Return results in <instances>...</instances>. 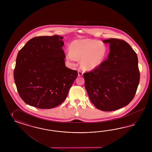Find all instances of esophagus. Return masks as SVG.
I'll return each mask as SVG.
<instances>
[{
    "label": "esophagus",
    "mask_w": 152,
    "mask_h": 152,
    "mask_svg": "<svg viewBox=\"0 0 152 152\" xmlns=\"http://www.w3.org/2000/svg\"><path fill=\"white\" fill-rule=\"evenodd\" d=\"M78 76H82L83 75V73L81 71H78Z\"/></svg>",
    "instance_id": "obj_1"
}]
</instances>
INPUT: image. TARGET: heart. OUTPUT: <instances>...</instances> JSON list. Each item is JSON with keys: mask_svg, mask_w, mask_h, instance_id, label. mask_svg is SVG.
Returning <instances> with one entry per match:
<instances>
[{"mask_svg": "<svg viewBox=\"0 0 152 152\" xmlns=\"http://www.w3.org/2000/svg\"><path fill=\"white\" fill-rule=\"evenodd\" d=\"M107 52L105 43L94 39L76 40L70 45L67 58L70 61L81 60V65L85 70L96 69L103 62Z\"/></svg>", "mask_w": 152, "mask_h": 152, "instance_id": "b5f03b06", "label": "heart"}]
</instances>
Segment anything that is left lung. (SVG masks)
<instances>
[{"mask_svg":"<svg viewBox=\"0 0 152 152\" xmlns=\"http://www.w3.org/2000/svg\"><path fill=\"white\" fill-rule=\"evenodd\" d=\"M110 44L107 59L96 69L83 74L90 100L97 109L116 110L133 99L140 80L138 57L122 39L103 40Z\"/></svg>","mask_w":152,"mask_h":152,"instance_id":"8db88e82","label":"left lung"}]
</instances>
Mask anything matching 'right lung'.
Returning a JSON list of instances; mask_svg holds the SVG:
<instances>
[{
  "mask_svg": "<svg viewBox=\"0 0 152 152\" xmlns=\"http://www.w3.org/2000/svg\"><path fill=\"white\" fill-rule=\"evenodd\" d=\"M64 37H34L19 51L14 71L19 95L27 104L52 109L62 104L77 78L64 64Z\"/></svg>",
  "mask_w": 152,
  "mask_h": 152,
  "instance_id": "right-lung-1",
  "label": "right lung"
}]
</instances>
